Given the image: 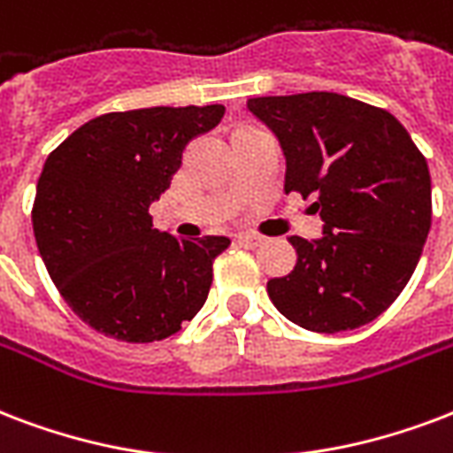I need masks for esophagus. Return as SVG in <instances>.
<instances>
[{
    "label": "esophagus",
    "mask_w": 453,
    "mask_h": 453,
    "mask_svg": "<svg viewBox=\"0 0 453 453\" xmlns=\"http://www.w3.org/2000/svg\"><path fill=\"white\" fill-rule=\"evenodd\" d=\"M237 244L244 247V250H257L264 244V237H258V234H237Z\"/></svg>",
    "instance_id": "obj_1"
}]
</instances>
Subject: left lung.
<instances>
[{
	"label": "left lung",
	"instance_id": "8db88e82",
	"mask_svg": "<svg viewBox=\"0 0 453 453\" xmlns=\"http://www.w3.org/2000/svg\"><path fill=\"white\" fill-rule=\"evenodd\" d=\"M285 154V192L316 196L320 240L289 237L295 271L268 280L282 316L311 333L371 323L402 295L433 220L426 157L385 109L337 92L247 102Z\"/></svg>",
	"mask_w": 453,
	"mask_h": 453
}]
</instances>
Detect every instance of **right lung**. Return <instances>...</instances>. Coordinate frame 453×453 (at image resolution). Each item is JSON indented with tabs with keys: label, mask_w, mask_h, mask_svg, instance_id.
<instances>
[{
	"label": "right lung",
	"mask_w": 453,
	"mask_h": 453,
	"mask_svg": "<svg viewBox=\"0 0 453 453\" xmlns=\"http://www.w3.org/2000/svg\"><path fill=\"white\" fill-rule=\"evenodd\" d=\"M226 106H151L104 113L44 161L33 206L50 278L96 333L120 342L171 337L202 309L227 237L178 240L150 203L171 188L182 151L219 126Z\"/></svg>",
	"instance_id": "add662e5"
}]
</instances>
